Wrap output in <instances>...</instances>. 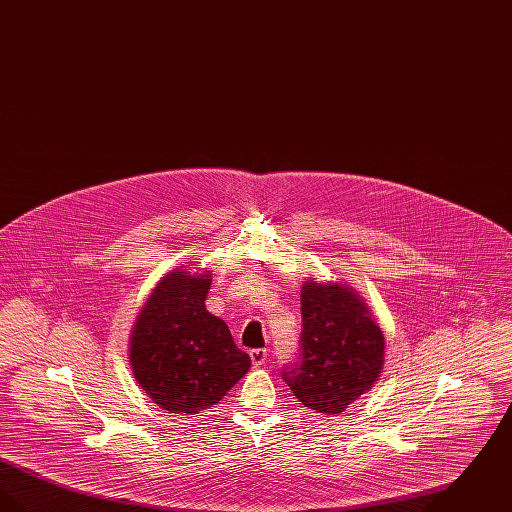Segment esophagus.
Segmentation results:
<instances>
[{"label": "esophagus", "instance_id": "esophagus-1", "mask_svg": "<svg viewBox=\"0 0 512 512\" xmlns=\"http://www.w3.org/2000/svg\"><path fill=\"white\" fill-rule=\"evenodd\" d=\"M249 357H251L253 368H261L267 363V349H251Z\"/></svg>", "mask_w": 512, "mask_h": 512}]
</instances>
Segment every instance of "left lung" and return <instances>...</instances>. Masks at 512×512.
I'll list each match as a JSON object with an SVG mask.
<instances>
[{
  "mask_svg": "<svg viewBox=\"0 0 512 512\" xmlns=\"http://www.w3.org/2000/svg\"><path fill=\"white\" fill-rule=\"evenodd\" d=\"M301 317V353L282 378L305 407L343 413L380 378L384 334L363 297L338 282L307 280L301 288Z\"/></svg>",
  "mask_w": 512,
  "mask_h": 512,
  "instance_id": "left-lung-1",
  "label": "left lung"
}]
</instances>
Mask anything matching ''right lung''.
<instances>
[{
    "instance_id": "obj_1",
    "label": "right lung",
    "mask_w": 512,
    "mask_h": 512,
    "mask_svg": "<svg viewBox=\"0 0 512 512\" xmlns=\"http://www.w3.org/2000/svg\"><path fill=\"white\" fill-rule=\"evenodd\" d=\"M174 268L159 280L130 336L136 382L163 411L197 414L217 405L251 366L224 320L205 309L211 272Z\"/></svg>"
}]
</instances>
